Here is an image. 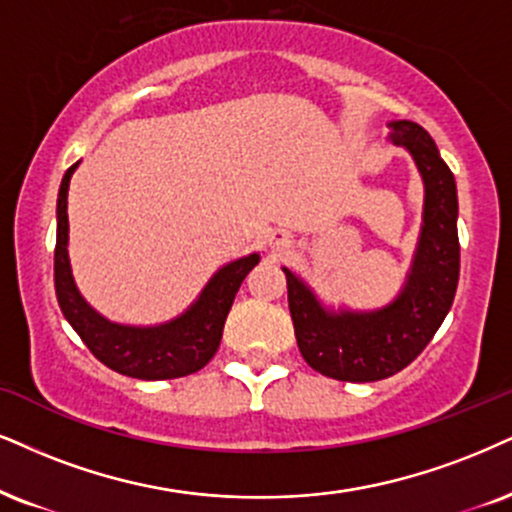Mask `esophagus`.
<instances>
[{"mask_svg": "<svg viewBox=\"0 0 512 512\" xmlns=\"http://www.w3.org/2000/svg\"><path fill=\"white\" fill-rule=\"evenodd\" d=\"M287 244H289V239H287L285 232L275 230L273 235H270V246H273V249H285Z\"/></svg>", "mask_w": 512, "mask_h": 512, "instance_id": "1", "label": "esophagus"}]
</instances>
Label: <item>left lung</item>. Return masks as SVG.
<instances>
[{"label":"left lung","mask_w":512,"mask_h":512,"mask_svg":"<svg viewBox=\"0 0 512 512\" xmlns=\"http://www.w3.org/2000/svg\"><path fill=\"white\" fill-rule=\"evenodd\" d=\"M389 140L413 156L425 206L406 285L377 311H330L313 289L287 275L289 313L301 356L320 375L342 382H377L396 375L420 356L451 311L460 273L458 194L451 168L439 156L430 132L413 121H391Z\"/></svg>","instance_id":"8db88e82"}]
</instances>
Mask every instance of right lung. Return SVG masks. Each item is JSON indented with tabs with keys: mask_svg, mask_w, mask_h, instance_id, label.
I'll list each match as a JSON object with an SVG mask.
<instances>
[{
	"mask_svg": "<svg viewBox=\"0 0 512 512\" xmlns=\"http://www.w3.org/2000/svg\"><path fill=\"white\" fill-rule=\"evenodd\" d=\"M80 163V161H78ZM73 163L63 175L56 199V249H54V287L63 318L71 323L80 339L106 368L137 380H175L192 375L216 356L223 337L225 318L249 270L261 261L249 254L227 263L208 280L199 299L178 318L168 323L135 327L106 320L102 313L82 299L75 287L68 258V185L78 168Z\"/></svg>",
	"mask_w": 512,
	"mask_h": 512,
	"instance_id": "add662e5",
	"label": "right lung"
}]
</instances>
